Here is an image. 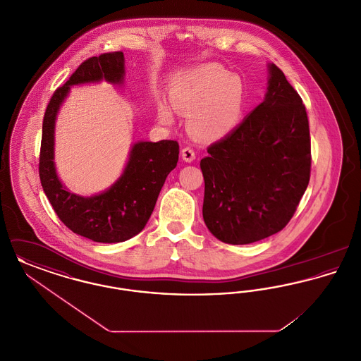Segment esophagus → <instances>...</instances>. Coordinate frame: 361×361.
Here are the masks:
<instances>
[{
    "label": "esophagus",
    "instance_id": "34e87169",
    "mask_svg": "<svg viewBox=\"0 0 361 361\" xmlns=\"http://www.w3.org/2000/svg\"><path fill=\"white\" fill-rule=\"evenodd\" d=\"M181 157H183V159H184L185 162H192V161L196 158V154H195L193 149L184 147V149L181 150Z\"/></svg>",
    "mask_w": 361,
    "mask_h": 361
}]
</instances>
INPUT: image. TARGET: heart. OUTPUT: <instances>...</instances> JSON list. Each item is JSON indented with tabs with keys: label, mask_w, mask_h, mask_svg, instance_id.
<instances>
[{
	"label": "heart",
	"mask_w": 361,
	"mask_h": 361,
	"mask_svg": "<svg viewBox=\"0 0 361 361\" xmlns=\"http://www.w3.org/2000/svg\"><path fill=\"white\" fill-rule=\"evenodd\" d=\"M169 99L177 112L189 114L188 130L193 137L216 140L240 124L246 90L240 77L230 75L218 65H202L174 82ZM157 118L164 124H172V108L164 102L158 103Z\"/></svg>",
	"instance_id": "heart-1"
}]
</instances>
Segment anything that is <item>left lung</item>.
<instances>
[{
	"label": "left lung",
	"mask_w": 361,
	"mask_h": 361,
	"mask_svg": "<svg viewBox=\"0 0 361 361\" xmlns=\"http://www.w3.org/2000/svg\"><path fill=\"white\" fill-rule=\"evenodd\" d=\"M264 102L200 161L211 234L246 245L283 230L309 185V119L284 73L268 63Z\"/></svg>",
	"instance_id": "obj_1"
}]
</instances>
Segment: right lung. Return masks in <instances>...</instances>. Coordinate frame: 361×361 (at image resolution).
<instances>
[{"instance_id":"1","label":"right lung","mask_w":361,"mask_h":361,"mask_svg":"<svg viewBox=\"0 0 361 361\" xmlns=\"http://www.w3.org/2000/svg\"><path fill=\"white\" fill-rule=\"evenodd\" d=\"M126 75L123 52H106L86 59L68 82L58 87L47 105L39 158L43 190L58 218L81 237L102 243H116L139 234L154 209L158 195L178 161L176 140L137 142L121 177L103 192L81 196L70 192L58 177L54 162L55 121L70 87L106 81L123 85Z\"/></svg>"}]
</instances>
